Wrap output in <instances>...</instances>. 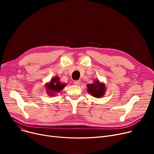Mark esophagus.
<instances>
[{
    "mask_svg": "<svg viewBox=\"0 0 154 154\" xmlns=\"http://www.w3.org/2000/svg\"><path fill=\"white\" fill-rule=\"evenodd\" d=\"M74 84L77 85H80V80H75V81H74Z\"/></svg>",
    "mask_w": 154,
    "mask_h": 154,
    "instance_id": "1",
    "label": "esophagus"
}]
</instances>
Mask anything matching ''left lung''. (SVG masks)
<instances>
[{"label":"left lung","mask_w":154,"mask_h":154,"mask_svg":"<svg viewBox=\"0 0 154 154\" xmlns=\"http://www.w3.org/2000/svg\"><path fill=\"white\" fill-rule=\"evenodd\" d=\"M87 92L95 98H100L106 94V85L103 82H100L98 79L94 80L92 84H87Z\"/></svg>","instance_id":"left-lung-1"}]
</instances>
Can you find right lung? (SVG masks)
I'll use <instances>...</instances> for the list:
<instances>
[{"instance_id":"obj_1","label":"right lung","mask_w":154,"mask_h":154,"mask_svg":"<svg viewBox=\"0 0 154 154\" xmlns=\"http://www.w3.org/2000/svg\"><path fill=\"white\" fill-rule=\"evenodd\" d=\"M59 80L60 78L59 77L55 76L51 79L49 82L45 84L46 91L48 95L55 96L56 93L60 92L67 85V84L60 82Z\"/></svg>"}]
</instances>
